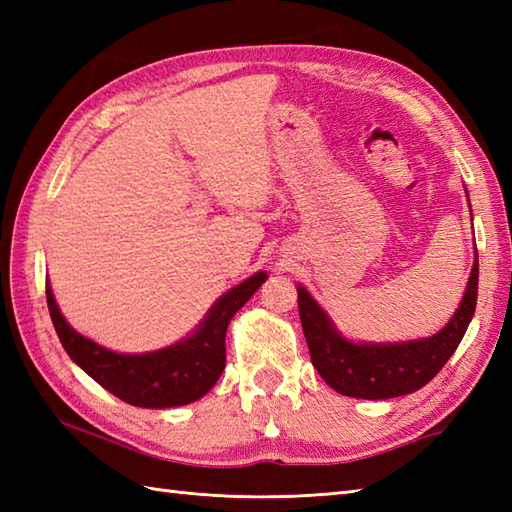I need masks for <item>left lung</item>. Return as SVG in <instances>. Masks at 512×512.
Here are the masks:
<instances>
[{
    "label": "left lung",
    "mask_w": 512,
    "mask_h": 512,
    "mask_svg": "<svg viewBox=\"0 0 512 512\" xmlns=\"http://www.w3.org/2000/svg\"><path fill=\"white\" fill-rule=\"evenodd\" d=\"M469 195V193H466ZM477 277L480 264L471 268L469 284L458 310L440 332L427 339L402 343H356L336 330L310 292L297 286L301 328L310 347L312 365L334 391L363 400H387L413 394L436 376L469 328L477 303Z\"/></svg>",
    "instance_id": "obj_1"
}]
</instances>
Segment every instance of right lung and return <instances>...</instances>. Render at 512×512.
<instances>
[{
	"mask_svg": "<svg viewBox=\"0 0 512 512\" xmlns=\"http://www.w3.org/2000/svg\"><path fill=\"white\" fill-rule=\"evenodd\" d=\"M266 279V273L248 277L242 284L224 292L189 336L169 347H162V350L145 354L112 352L76 332L63 319L57 301H54L50 281L46 284V299L63 350L85 374L129 405L169 409L189 405V402L209 394L224 372V339L228 323Z\"/></svg>",
	"mask_w": 512,
	"mask_h": 512,
	"instance_id": "right-lung-1",
	"label": "right lung"
}]
</instances>
